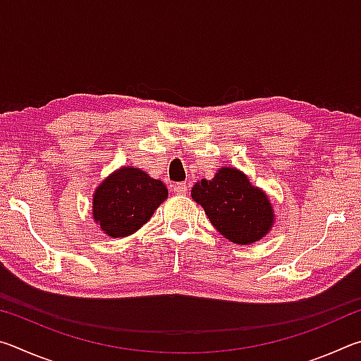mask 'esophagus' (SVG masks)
<instances>
[{"instance_id":"1","label":"esophagus","mask_w":361,"mask_h":361,"mask_svg":"<svg viewBox=\"0 0 361 361\" xmlns=\"http://www.w3.org/2000/svg\"><path fill=\"white\" fill-rule=\"evenodd\" d=\"M173 192L176 195H185L188 192V185L186 183H176V185H173Z\"/></svg>"}]
</instances>
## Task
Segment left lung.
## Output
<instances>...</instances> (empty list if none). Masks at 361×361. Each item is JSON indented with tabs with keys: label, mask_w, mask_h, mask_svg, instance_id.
<instances>
[{
	"label": "left lung",
	"mask_w": 361,
	"mask_h": 361,
	"mask_svg": "<svg viewBox=\"0 0 361 361\" xmlns=\"http://www.w3.org/2000/svg\"><path fill=\"white\" fill-rule=\"evenodd\" d=\"M191 195L219 234L232 243L258 242L274 224V209L266 192L234 167H221L212 180L197 181Z\"/></svg>",
	"instance_id": "obj_1"
}]
</instances>
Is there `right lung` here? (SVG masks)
I'll list each match as a JSON object with an SVG mask.
<instances>
[{
    "instance_id": "1",
    "label": "right lung",
    "mask_w": 361,
    "mask_h": 361,
    "mask_svg": "<svg viewBox=\"0 0 361 361\" xmlns=\"http://www.w3.org/2000/svg\"><path fill=\"white\" fill-rule=\"evenodd\" d=\"M167 195L161 180L135 167H121L95 189L94 221L108 237H127L148 221Z\"/></svg>"
}]
</instances>
